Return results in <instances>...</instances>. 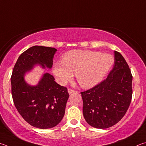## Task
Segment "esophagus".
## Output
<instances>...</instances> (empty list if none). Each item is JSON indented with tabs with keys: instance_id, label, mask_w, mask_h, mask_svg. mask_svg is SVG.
I'll return each mask as SVG.
<instances>
[{
	"instance_id": "obj_1",
	"label": "esophagus",
	"mask_w": 146,
	"mask_h": 146,
	"mask_svg": "<svg viewBox=\"0 0 146 146\" xmlns=\"http://www.w3.org/2000/svg\"><path fill=\"white\" fill-rule=\"evenodd\" d=\"M68 93L69 94H72V93H73L74 92H75V90H73L72 89H70V88H69L68 89Z\"/></svg>"
}]
</instances>
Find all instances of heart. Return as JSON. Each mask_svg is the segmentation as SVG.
Segmentation results:
<instances>
[{"label":"heart","instance_id":"heart-1","mask_svg":"<svg viewBox=\"0 0 146 146\" xmlns=\"http://www.w3.org/2000/svg\"><path fill=\"white\" fill-rule=\"evenodd\" d=\"M113 62V57L109 54L90 50H71L63 55L62 62L55 63L53 72L61 84L71 80L75 73L80 86L89 88L105 77Z\"/></svg>","mask_w":146,"mask_h":146}]
</instances>
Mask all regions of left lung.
<instances>
[{"instance_id":"obj_1","label":"left lung","mask_w":146,"mask_h":146,"mask_svg":"<svg viewBox=\"0 0 146 146\" xmlns=\"http://www.w3.org/2000/svg\"><path fill=\"white\" fill-rule=\"evenodd\" d=\"M115 62L107 78L92 88L81 92L83 115L89 125L105 129L123 118L130 105L131 70L120 53L114 51Z\"/></svg>"}]
</instances>
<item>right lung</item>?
I'll return each instance as SVG.
<instances>
[{
	"instance_id": "1",
	"label": "right lung",
	"mask_w": 146,
	"mask_h": 146,
	"mask_svg": "<svg viewBox=\"0 0 146 146\" xmlns=\"http://www.w3.org/2000/svg\"><path fill=\"white\" fill-rule=\"evenodd\" d=\"M55 48L34 46L21 54L11 77L13 100L18 112L31 126L40 129L55 126L64 117L69 98L68 89L45 73L38 86L26 84L23 75L36 64L51 68Z\"/></svg>"
}]
</instances>
